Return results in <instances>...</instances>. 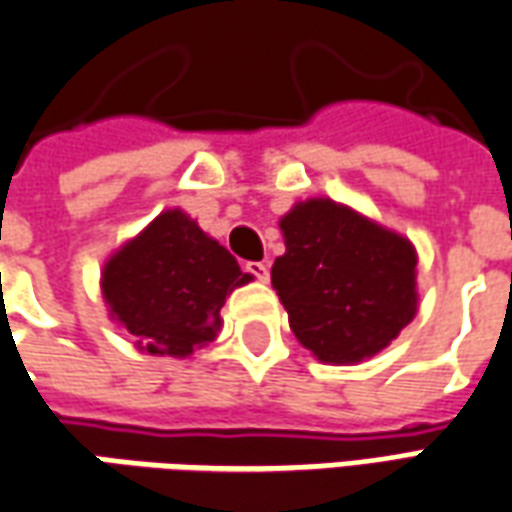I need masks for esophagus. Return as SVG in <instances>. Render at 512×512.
I'll return each instance as SVG.
<instances>
[{"mask_svg":"<svg viewBox=\"0 0 512 512\" xmlns=\"http://www.w3.org/2000/svg\"><path fill=\"white\" fill-rule=\"evenodd\" d=\"M245 270H248L256 281H267V278H270V267L264 262H248L245 264Z\"/></svg>","mask_w":512,"mask_h":512,"instance_id":"34e87169","label":"esophagus"}]
</instances>
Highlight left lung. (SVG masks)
Returning a JSON list of instances; mask_svg holds the SVG:
<instances>
[{
	"mask_svg": "<svg viewBox=\"0 0 512 512\" xmlns=\"http://www.w3.org/2000/svg\"><path fill=\"white\" fill-rule=\"evenodd\" d=\"M286 253L273 286L297 342L325 364L372 358L416 317V250L331 198L281 217Z\"/></svg>",
	"mask_w": 512,
	"mask_h": 512,
	"instance_id": "obj_1",
	"label": "left lung"
}]
</instances>
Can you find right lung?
Here are the masks:
<instances>
[{
  "label": "right lung",
  "instance_id": "1",
  "mask_svg": "<svg viewBox=\"0 0 512 512\" xmlns=\"http://www.w3.org/2000/svg\"><path fill=\"white\" fill-rule=\"evenodd\" d=\"M250 278L192 217L168 209L107 259L101 292L143 353L187 358L215 339L226 297Z\"/></svg>",
  "mask_w": 512,
  "mask_h": 512
}]
</instances>
